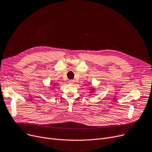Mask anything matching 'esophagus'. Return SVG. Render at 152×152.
<instances>
[{
  "label": "esophagus",
  "instance_id": "esophagus-1",
  "mask_svg": "<svg viewBox=\"0 0 152 152\" xmlns=\"http://www.w3.org/2000/svg\"><path fill=\"white\" fill-rule=\"evenodd\" d=\"M68 83L71 84H73L75 83V80H73V79H70V80L68 81Z\"/></svg>",
  "mask_w": 152,
  "mask_h": 152
}]
</instances>
